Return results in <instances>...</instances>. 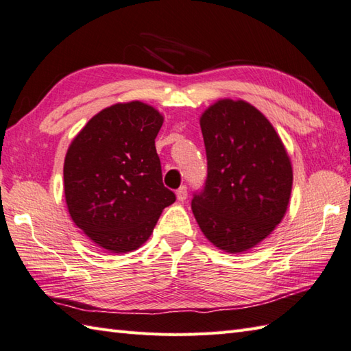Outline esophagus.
<instances>
[{
  "label": "esophagus",
  "mask_w": 351,
  "mask_h": 351,
  "mask_svg": "<svg viewBox=\"0 0 351 351\" xmlns=\"http://www.w3.org/2000/svg\"><path fill=\"white\" fill-rule=\"evenodd\" d=\"M186 198H187V187L182 186L180 189H177V199L183 202V201H186Z\"/></svg>",
  "instance_id": "1"
}]
</instances>
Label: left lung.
Listing matches in <instances>:
<instances>
[{
	"instance_id": "left-lung-1",
	"label": "left lung",
	"mask_w": 351,
	"mask_h": 351,
	"mask_svg": "<svg viewBox=\"0 0 351 351\" xmlns=\"http://www.w3.org/2000/svg\"><path fill=\"white\" fill-rule=\"evenodd\" d=\"M207 180L192 211L210 243L241 253L285 217L293 173L274 126L245 101L220 99L204 111Z\"/></svg>"
}]
</instances>
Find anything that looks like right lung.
<instances>
[{
	"label": "right lung",
	"instance_id": "obj_1",
	"mask_svg": "<svg viewBox=\"0 0 351 351\" xmlns=\"http://www.w3.org/2000/svg\"><path fill=\"white\" fill-rule=\"evenodd\" d=\"M164 123L140 101L107 107L68 147L64 192L68 213L90 240L111 253L149 240L162 210L176 201L162 183L155 138Z\"/></svg>",
	"mask_w": 351,
	"mask_h": 351
}]
</instances>
